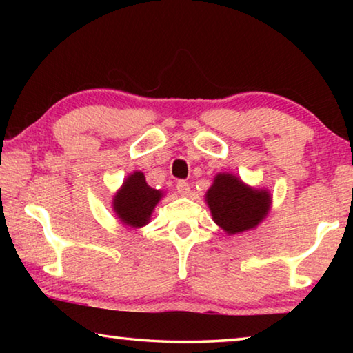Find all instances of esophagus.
<instances>
[{"mask_svg":"<svg viewBox=\"0 0 353 353\" xmlns=\"http://www.w3.org/2000/svg\"><path fill=\"white\" fill-rule=\"evenodd\" d=\"M176 190L179 194H188L190 193V183L185 182V181H179L176 183Z\"/></svg>","mask_w":353,"mask_h":353,"instance_id":"obj_1","label":"esophagus"}]
</instances>
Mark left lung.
Returning <instances> with one entry per match:
<instances>
[{
	"mask_svg": "<svg viewBox=\"0 0 353 353\" xmlns=\"http://www.w3.org/2000/svg\"><path fill=\"white\" fill-rule=\"evenodd\" d=\"M207 204L221 229L234 235L254 229L271 205L268 191L249 188L232 174H218L207 191Z\"/></svg>",
	"mask_w": 353,
	"mask_h": 353,
	"instance_id": "8db88e82",
	"label": "left lung"
}]
</instances>
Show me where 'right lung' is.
<instances>
[{
    "mask_svg": "<svg viewBox=\"0 0 353 353\" xmlns=\"http://www.w3.org/2000/svg\"><path fill=\"white\" fill-rule=\"evenodd\" d=\"M160 198L162 193L149 187L143 172L137 171L126 179L117 193L113 199V210L126 225L141 227L149 221Z\"/></svg>",
    "mask_w": 353,
    "mask_h": 353,
    "instance_id": "1",
    "label": "right lung"
}]
</instances>
